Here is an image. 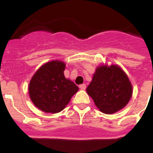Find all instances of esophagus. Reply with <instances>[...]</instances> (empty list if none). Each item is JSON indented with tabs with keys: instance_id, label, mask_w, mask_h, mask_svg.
Here are the masks:
<instances>
[{
	"instance_id": "34e87169",
	"label": "esophagus",
	"mask_w": 153,
	"mask_h": 153,
	"mask_svg": "<svg viewBox=\"0 0 153 153\" xmlns=\"http://www.w3.org/2000/svg\"><path fill=\"white\" fill-rule=\"evenodd\" d=\"M79 89H81V90H85V89L86 88V85L84 84V83H83V84H80L79 86Z\"/></svg>"
}]
</instances>
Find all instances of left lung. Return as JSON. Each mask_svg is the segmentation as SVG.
<instances>
[{
	"instance_id": "left-lung-1",
	"label": "left lung",
	"mask_w": 153,
	"mask_h": 153,
	"mask_svg": "<svg viewBox=\"0 0 153 153\" xmlns=\"http://www.w3.org/2000/svg\"><path fill=\"white\" fill-rule=\"evenodd\" d=\"M86 92L102 113L111 114L128 103L132 97V88L122 69L112 65L97 67Z\"/></svg>"
}]
</instances>
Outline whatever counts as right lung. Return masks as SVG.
I'll list each match as a JSON object with an SVG mask.
<instances>
[{
  "label": "right lung",
  "instance_id": "obj_1",
  "mask_svg": "<svg viewBox=\"0 0 153 153\" xmlns=\"http://www.w3.org/2000/svg\"><path fill=\"white\" fill-rule=\"evenodd\" d=\"M65 63H47L35 73L29 84V95L35 106L45 113L62 111L78 91V86L65 78Z\"/></svg>",
  "mask_w": 153,
  "mask_h": 153
}]
</instances>
